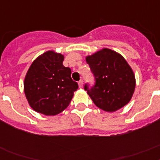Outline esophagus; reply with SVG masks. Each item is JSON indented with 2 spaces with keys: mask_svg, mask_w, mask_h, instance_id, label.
<instances>
[{
  "mask_svg": "<svg viewBox=\"0 0 160 160\" xmlns=\"http://www.w3.org/2000/svg\"><path fill=\"white\" fill-rule=\"evenodd\" d=\"M78 85H79V87L82 88L83 87V80H80V81L78 82Z\"/></svg>",
  "mask_w": 160,
  "mask_h": 160,
  "instance_id": "esophagus-1",
  "label": "esophagus"
}]
</instances>
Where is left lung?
Segmentation results:
<instances>
[{"mask_svg":"<svg viewBox=\"0 0 160 160\" xmlns=\"http://www.w3.org/2000/svg\"><path fill=\"white\" fill-rule=\"evenodd\" d=\"M95 78L91 89L85 90L95 105L106 112H114L130 101L135 89L134 71L119 53L108 48L85 57Z\"/></svg>","mask_w":160,"mask_h":160,"instance_id":"8db88e82","label":"left lung"}]
</instances>
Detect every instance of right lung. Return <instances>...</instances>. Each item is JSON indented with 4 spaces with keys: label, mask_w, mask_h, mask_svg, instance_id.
Listing matches in <instances>:
<instances>
[{
    "label": "right lung",
    "mask_w": 160,
    "mask_h": 160,
    "mask_svg": "<svg viewBox=\"0 0 160 160\" xmlns=\"http://www.w3.org/2000/svg\"><path fill=\"white\" fill-rule=\"evenodd\" d=\"M64 55L54 51L41 54L31 63L24 80V92L30 106L37 113L56 115L72 100L78 84L71 70L63 65Z\"/></svg>",
    "instance_id": "add662e5"
}]
</instances>
